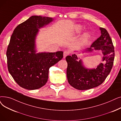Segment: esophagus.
I'll list each match as a JSON object with an SVG mask.
<instances>
[{"instance_id": "esophagus-1", "label": "esophagus", "mask_w": 121, "mask_h": 121, "mask_svg": "<svg viewBox=\"0 0 121 121\" xmlns=\"http://www.w3.org/2000/svg\"><path fill=\"white\" fill-rule=\"evenodd\" d=\"M70 54V52L68 50H66L64 52V53H63V57L64 58H65L68 55H69Z\"/></svg>"}]
</instances>
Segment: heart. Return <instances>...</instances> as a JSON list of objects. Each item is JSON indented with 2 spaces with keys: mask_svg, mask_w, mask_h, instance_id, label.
Segmentation results:
<instances>
[{
  "mask_svg": "<svg viewBox=\"0 0 121 121\" xmlns=\"http://www.w3.org/2000/svg\"><path fill=\"white\" fill-rule=\"evenodd\" d=\"M81 27H80V26H78V30H80L81 29ZM88 37V34H86V35H84L82 38V43H85V42L86 41V40L87 39Z\"/></svg>",
  "mask_w": 121,
  "mask_h": 121,
  "instance_id": "obj_1",
  "label": "heart"
}]
</instances>
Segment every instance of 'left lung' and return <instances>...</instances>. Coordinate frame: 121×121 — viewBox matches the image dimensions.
Segmentation results:
<instances>
[{"label": "left lung", "instance_id": "left-lung-1", "mask_svg": "<svg viewBox=\"0 0 121 121\" xmlns=\"http://www.w3.org/2000/svg\"><path fill=\"white\" fill-rule=\"evenodd\" d=\"M101 35L92 43L91 48L86 51H92L93 49L100 50L103 54V63L93 69H86L78 61L76 54L67 56V76L70 85L78 90H87L97 87L105 80L112 68L115 57L114 47L107 30L100 28ZM92 47L94 48H92Z\"/></svg>", "mask_w": 121, "mask_h": 121}]
</instances>
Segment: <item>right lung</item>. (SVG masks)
Instances as JSON below:
<instances>
[{
	"instance_id": "1",
	"label": "right lung",
	"mask_w": 121,
	"mask_h": 121,
	"mask_svg": "<svg viewBox=\"0 0 121 121\" xmlns=\"http://www.w3.org/2000/svg\"><path fill=\"white\" fill-rule=\"evenodd\" d=\"M53 19L33 16L17 26L7 51L8 71L18 85L29 90L39 89L48 82L49 68L63 57V52L35 53V40L39 28Z\"/></svg>"
}]
</instances>
